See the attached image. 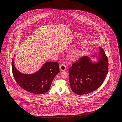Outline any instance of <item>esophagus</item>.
<instances>
[{
    "label": "esophagus",
    "instance_id": "1",
    "mask_svg": "<svg viewBox=\"0 0 122 122\" xmlns=\"http://www.w3.org/2000/svg\"><path fill=\"white\" fill-rule=\"evenodd\" d=\"M60 70L61 71H64L66 69V66L64 64H62L60 67Z\"/></svg>",
    "mask_w": 122,
    "mask_h": 122
}]
</instances>
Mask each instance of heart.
<instances>
[{
  "label": "heart",
  "instance_id": "heart-1",
  "mask_svg": "<svg viewBox=\"0 0 122 122\" xmlns=\"http://www.w3.org/2000/svg\"><path fill=\"white\" fill-rule=\"evenodd\" d=\"M84 54V51L81 50H77L74 51L70 54L69 59L71 60H75L78 59L79 58L83 56Z\"/></svg>",
  "mask_w": 122,
  "mask_h": 122
}]
</instances>
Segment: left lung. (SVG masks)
Segmentation results:
<instances>
[{
  "label": "left lung",
  "mask_w": 122,
  "mask_h": 122,
  "mask_svg": "<svg viewBox=\"0 0 122 122\" xmlns=\"http://www.w3.org/2000/svg\"><path fill=\"white\" fill-rule=\"evenodd\" d=\"M99 62L92 63L86 56L72 63L69 69L71 90L78 95L93 92L103 84L108 71V59L103 49L99 47Z\"/></svg>",
  "instance_id": "left-lung-1"
}]
</instances>
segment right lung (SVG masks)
Listing matches in <instances>:
<instances>
[{
  "mask_svg": "<svg viewBox=\"0 0 122 122\" xmlns=\"http://www.w3.org/2000/svg\"><path fill=\"white\" fill-rule=\"evenodd\" d=\"M13 76L21 88L35 94H43L47 92L55 76L60 72L57 62H46L41 69L35 73L27 75L21 73L16 69L12 61Z\"/></svg>",
  "mask_w": 122,
  "mask_h": 122,
  "instance_id": "add662e5",
  "label": "right lung"
}]
</instances>
